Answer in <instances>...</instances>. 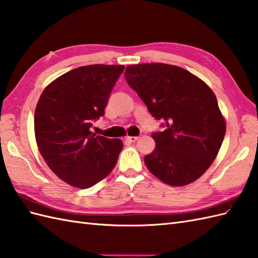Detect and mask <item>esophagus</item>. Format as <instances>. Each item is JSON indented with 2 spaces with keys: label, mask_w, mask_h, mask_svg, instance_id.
<instances>
[{
  "label": "esophagus",
  "mask_w": 258,
  "mask_h": 258,
  "mask_svg": "<svg viewBox=\"0 0 258 258\" xmlns=\"http://www.w3.org/2000/svg\"><path fill=\"white\" fill-rule=\"evenodd\" d=\"M139 138L138 137H130V136H127L125 137V140L129 141V142H136L137 140H138Z\"/></svg>",
  "instance_id": "34e87169"
}]
</instances>
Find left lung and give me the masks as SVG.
I'll use <instances>...</instances> for the list:
<instances>
[{"instance_id": "1", "label": "left lung", "mask_w": 258, "mask_h": 258, "mask_svg": "<svg viewBox=\"0 0 258 258\" xmlns=\"http://www.w3.org/2000/svg\"><path fill=\"white\" fill-rule=\"evenodd\" d=\"M124 77L167 127L152 135L156 148L145 157L148 170L172 186L198 180L213 163L226 131L213 90L184 68L162 62L129 65Z\"/></svg>"}]
</instances>
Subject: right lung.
Listing matches in <instances>:
<instances>
[{"instance_id": "add662e5", "label": "right lung", "mask_w": 258, "mask_h": 258, "mask_svg": "<svg viewBox=\"0 0 258 258\" xmlns=\"http://www.w3.org/2000/svg\"><path fill=\"white\" fill-rule=\"evenodd\" d=\"M123 65H87L51 82L34 114L35 139L49 169L72 186L88 188L104 180L123 144L90 131L105 108Z\"/></svg>"}]
</instances>
